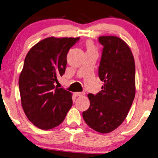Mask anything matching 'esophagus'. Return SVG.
<instances>
[{
  "instance_id": "34e87169",
  "label": "esophagus",
  "mask_w": 158,
  "mask_h": 158,
  "mask_svg": "<svg viewBox=\"0 0 158 158\" xmlns=\"http://www.w3.org/2000/svg\"><path fill=\"white\" fill-rule=\"evenodd\" d=\"M75 96H83L85 95L84 92H78V93H75Z\"/></svg>"
}]
</instances>
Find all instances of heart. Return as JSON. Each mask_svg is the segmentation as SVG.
Instances as JSON below:
<instances>
[{"label": "heart", "instance_id": "heart-1", "mask_svg": "<svg viewBox=\"0 0 158 158\" xmlns=\"http://www.w3.org/2000/svg\"><path fill=\"white\" fill-rule=\"evenodd\" d=\"M85 46L87 52L96 51V48H95L94 43H93V41H91L90 40L86 41L85 43Z\"/></svg>", "mask_w": 158, "mask_h": 158}]
</instances>
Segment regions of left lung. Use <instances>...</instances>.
Segmentation results:
<instances>
[{"mask_svg":"<svg viewBox=\"0 0 158 158\" xmlns=\"http://www.w3.org/2000/svg\"><path fill=\"white\" fill-rule=\"evenodd\" d=\"M103 48L98 76L104 82L102 90L89 93L90 107L83 112L85 122L101 133L110 132L122 124L135 95V65L125 42L116 36H101Z\"/></svg>","mask_w":158,"mask_h":158,"instance_id":"8db88e82","label":"left lung"}]
</instances>
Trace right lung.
Masks as SVG:
<instances>
[{
    "label": "right lung",
    "instance_id": "1",
    "mask_svg": "<svg viewBox=\"0 0 158 158\" xmlns=\"http://www.w3.org/2000/svg\"><path fill=\"white\" fill-rule=\"evenodd\" d=\"M80 38L51 37L28 51L19 77L23 109L28 120L42 130L60 124L73 105L71 93L54 85L65 73L67 54Z\"/></svg>",
    "mask_w": 158,
    "mask_h": 158
}]
</instances>
